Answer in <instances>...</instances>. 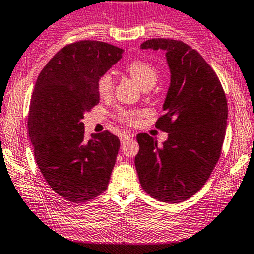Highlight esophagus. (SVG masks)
Instances as JSON below:
<instances>
[{
  "label": "esophagus",
  "instance_id": "esophagus-1",
  "mask_svg": "<svg viewBox=\"0 0 254 254\" xmlns=\"http://www.w3.org/2000/svg\"><path fill=\"white\" fill-rule=\"evenodd\" d=\"M133 138V134H129V133H124V134H121V143L125 144L127 140H129V139Z\"/></svg>",
  "mask_w": 254,
  "mask_h": 254
}]
</instances>
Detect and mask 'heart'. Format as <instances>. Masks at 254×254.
Masks as SVG:
<instances>
[{
  "instance_id": "b5f03b06",
  "label": "heart",
  "mask_w": 254,
  "mask_h": 254,
  "mask_svg": "<svg viewBox=\"0 0 254 254\" xmlns=\"http://www.w3.org/2000/svg\"><path fill=\"white\" fill-rule=\"evenodd\" d=\"M126 72L133 80L137 82L141 88L149 89L156 84L159 80V70L151 63L141 61V59H135L130 62L126 66ZM98 93L102 98L109 97L113 93L114 89V76L111 72H104L98 78ZM140 115L139 111L134 110H122L119 111V119L121 121L127 122V124H134Z\"/></svg>"
}]
</instances>
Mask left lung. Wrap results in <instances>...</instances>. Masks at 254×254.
<instances>
[{"mask_svg": "<svg viewBox=\"0 0 254 254\" xmlns=\"http://www.w3.org/2000/svg\"><path fill=\"white\" fill-rule=\"evenodd\" d=\"M143 50H165L171 86L156 128L168 133L157 140L137 135L134 163L141 188L162 202L179 203L195 195L214 170L225 137L228 103L217 73L197 51L179 40L151 39Z\"/></svg>", "mask_w": 254, "mask_h": 254, "instance_id": "8db88e82", "label": "left lung"}]
</instances>
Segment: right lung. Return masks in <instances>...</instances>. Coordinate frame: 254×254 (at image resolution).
I'll return each mask as SVG.
<instances>
[{
	"label": "right lung",
	"instance_id": "right-lung-1",
	"mask_svg": "<svg viewBox=\"0 0 254 254\" xmlns=\"http://www.w3.org/2000/svg\"><path fill=\"white\" fill-rule=\"evenodd\" d=\"M124 50L100 41L63 47L37 77L28 128L35 161L48 185L63 198L87 202L108 188L120 149L109 130L86 140L83 114L99 103L98 78Z\"/></svg>",
	"mask_w": 254,
	"mask_h": 254
}]
</instances>
